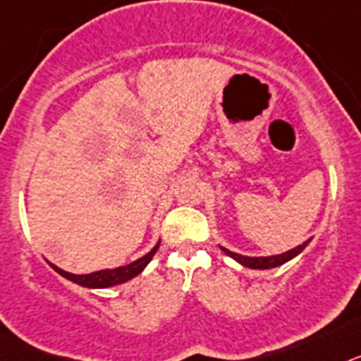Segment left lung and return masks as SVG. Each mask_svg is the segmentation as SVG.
Returning <instances> with one entry per match:
<instances>
[{
  "label": "left lung",
  "instance_id": "8db88e82",
  "mask_svg": "<svg viewBox=\"0 0 361 361\" xmlns=\"http://www.w3.org/2000/svg\"><path fill=\"white\" fill-rule=\"evenodd\" d=\"M311 243V240L303 241L302 245L294 247V249L287 250L283 255H276V256H243V255H238V252H233V250L225 249V247L219 245V249L224 250L225 255L231 256L233 259H236L238 263H241L243 267H249V269H259V271H265V269H274V267H280L283 263H287L289 259L296 258L307 245Z\"/></svg>",
  "mask_w": 361,
  "mask_h": 361
}]
</instances>
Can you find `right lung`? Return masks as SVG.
<instances>
[{
    "label": "right lung",
    "instance_id": "1",
    "mask_svg": "<svg viewBox=\"0 0 361 361\" xmlns=\"http://www.w3.org/2000/svg\"><path fill=\"white\" fill-rule=\"evenodd\" d=\"M158 247H159V241L154 245V249L149 250L145 256L137 258L136 262L128 263V265H123V267L103 269V271L90 272V274H72V272L59 269L58 265H54V263L49 262V265L54 269L58 274H61L63 278H67V280L74 281V283L81 285V287H87V289H106V287H114V285L125 283V281L136 278V276L140 274L147 265H149V262L152 259V256L156 255Z\"/></svg>",
    "mask_w": 361,
    "mask_h": 361
}]
</instances>
